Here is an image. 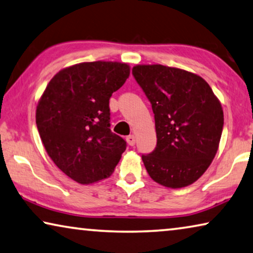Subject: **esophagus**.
<instances>
[{
    "instance_id": "esophagus-1",
    "label": "esophagus",
    "mask_w": 253,
    "mask_h": 253,
    "mask_svg": "<svg viewBox=\"0 0 253 253\" xmlns=\"http://www.w3.org/2000/svg\"><path fill=\"white\" fill-rule=\"evenodd\" d=\"M127 143L129 144L130 146H134L135 143H136V137H135V135H129V136H127Z\"/></svg>"
}]
</instances>
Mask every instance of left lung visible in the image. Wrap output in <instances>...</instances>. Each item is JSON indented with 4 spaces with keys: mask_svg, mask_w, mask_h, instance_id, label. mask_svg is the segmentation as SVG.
I'll list each match as a JSON object with an SVG mask.
<instances>
[{
    "mask_svg": "<svg viewBox=\"0 0 253 253\" xmlns=\"http://www.w3.org/2000/svg\"><path fill=\"white\" fill-rule=\"evenodd\" d=\"M133 76L152 105L157 146L143 154L146 171L160 185L180 188L208 169L219 146L224 112L202 77L163 65H137Z\"/></svg>",
    "mask_w": 253,
    "mask_h": 253,
    "instance_id": "1",
    "label": "left lung"
}]
</instances>
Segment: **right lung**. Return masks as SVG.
Returning a JSON list of instances; mask_svg holds the SVG:
<instances>
[{
	"mask_svg": "<svg viewBox=\"0 0 253 253\" xmlns=\"http://www.w3.org/2000/svg\"><path fill=\"white\" fill-rule=\"evenodd\" d=\"M130 68L112 61L83 62L60 70L36 108V125L48 157L83 185L108 178L126 142L110 129L109 100Z\"/></svg>",
	"mask_w": 253,
	"mask_h": 253,
	"instance_id": "1",
	"label": "right lung"
}]
</instances>
